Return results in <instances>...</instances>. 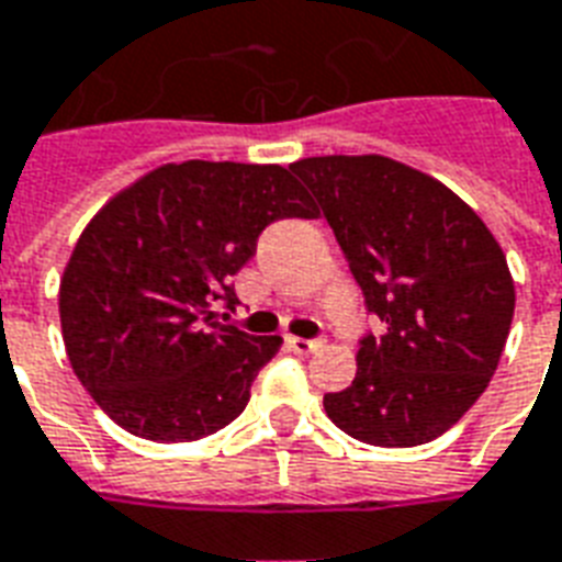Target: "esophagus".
Here are the masks:
<instances>
[{
  "instance_id": "34e87169",
  "label": "esophagus",
  "mask_w": 562,
  "mask_h": 562,
  "mask_svg": "<svg viewBox=\"0 0 562 562\" xmlns=\"http://www.w3.org/2000/svg\"><path fill=\"white\" fill-rule=\"evenodd\" d=\"M289 348L294 353H315L321 348V338H300V336H289Z\"/></svg>"
}]
</instances>
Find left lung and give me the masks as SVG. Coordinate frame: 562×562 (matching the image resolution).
Returning <instances> with one entry per match:
<instances>
[{
    "instance_id": "1",
    "label": "left lung",
    "mask_w": 562,
    "mask_h": 562,
    "mask_svg": "<svg viewBox=\"0 0 562 562\" xmlns=\"http://www.w3.org/2000/svg\"><path fill=\"white\" fill-rule=\"evenodd\" d=\"M383 336L359 341L357 376L324 395L345 434L413 448L451 430L486 392L516 285L495 235L451 188L385 156L300 158Z\"/></svg>"
}]
</instances>
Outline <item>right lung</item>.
<instances>
[{
  "label": "right lung",
  "instance_id": "obj_1",
  "mask_svg": "<svg viewBox=\"0 0 562 562\" xmlns=\"http://www.w3.org/2000/svg\"><path fill=\"white\" fill-rule=\"evenodd\" d=\"M315 217L291 167L161 165L111 196L61 277L64 348L111 422L149 442H194L235 422L280 336L221 324L233 277L268 224Z\"/></svg>",
  "mask_w": 562,
  "mask_h": 562
}]
</instances>
